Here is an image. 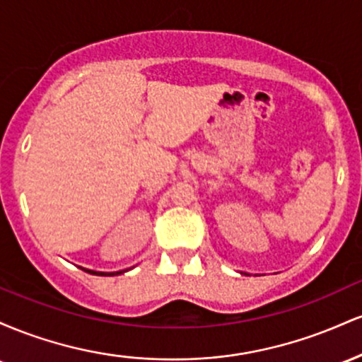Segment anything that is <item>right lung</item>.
<instances>
[{
  "label": "right lung",
  "instance_id": "right-lung-1",
  "mask_svg": "<svg viewBox=\"0 0 362 362\" xmlns=\"http://www.w3.org/2000/svg\"><path fill=\"white\" fill-rule=\"evenodd\" d=\"M83 271H86V269H83ZM90 274H95V276H117V274H122V272H110V274H103V272H95V271H86Z\"/></svg>",
  "mask_w": 362,
  "mask_h": 362
}]
</instances>
